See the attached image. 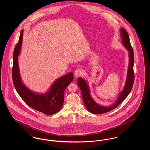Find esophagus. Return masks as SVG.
<instances>
[{"label":"esophagus","instance_id":"34e87169","mask_svg":"<svg viewBox=\"0 0 150 150\" xmlns=\"http://www.w3.org/2000/svg\"><path fill=\"white\" fill-rule=\"evenodd\" d=\"M83 74V71L80 69H76L75 72H74V75L76 77H78L79 76Z\"/></svg>","mask_w":150,"mask_h":150}]
</instances>
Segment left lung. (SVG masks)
<instances>
[{
    "instance_id": "8db88e82",
    "label": "left lung",
    "mask_w": 150,
    "mask_h": 150,
    "mask_svg": "<svg viewBox=\"0 0 150 150\" xmlns=\"http://www.w3.org/2000/svg\"><path fill=\"white\" fill-rule=\"evenodd\" d=\"M120 34L122 40V44L125 49L128 52L129 64L127 71L126 81L123 89L118 95V97L112 105L108 106H102L97 103L92 97L90 88L87 80L84 79L79 78L78 85L80 88L83 100L87 110L93 114H102L112 110L117 107L121 102L125 100L130 92L134 80V75L133 71L134 66V54L133 50L130 45L128 34L127 31L121 28L120 29Z\"/></svg>"
}]
</instances>
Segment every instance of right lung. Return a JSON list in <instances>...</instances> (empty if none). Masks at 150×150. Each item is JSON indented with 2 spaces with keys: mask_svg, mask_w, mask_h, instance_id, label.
<instances>
[{
  "mask_svg": "<svg viewBox=\"0 0 150 150\" xmlns=\"http://www.w3.org/2000/svg\"><path fill=\"white\" fill-rule=\"evenodd\" d=\"M23 30H22L19 41L13 53L12 79L16 91L23 101L32 108L44 114L53 115L58 112L62 107L66 88L73 80L72 72L57 79L45 93L33 91L22 81L18 65V56L21 50Z\"/></svg>",
  "mask_w": 150,
  "mask_h": 150,
  "instance_id": "1",
  "label": "right lung"
}]
</instances>
